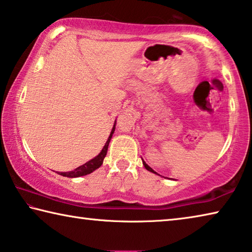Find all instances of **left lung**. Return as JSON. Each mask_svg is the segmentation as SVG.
<instances>
[{
    "label": "left lung",
    "mask_w": 252,
    "mask_h": 252,
    "mask_svg": "<svg viewBox=\"0 0 252 252\" xmlns=\"http://www.w3.org/2000/svg\"><path fill=\"white\" fill-rule=\"evenodd\" d=\"M142 163H143V165H144V168H146L147 170H148V171H150V172H153V173H156V174H158L156 171H155V170H153L152 168H150V167H149V165L146 163V162H144V160L142 159Z\"/></svg>",
    "instance_id": "obj_1"
}]
</instances>
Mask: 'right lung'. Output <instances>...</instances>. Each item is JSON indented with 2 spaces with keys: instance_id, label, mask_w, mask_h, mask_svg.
Masks as SVG:
<instances>
[{
  "instance_id": "right-lung-1",
  "label": "right lung",
  "mask_w": 252,
  "mask_h": 252,
  "mask_svg": "<svg viewBox=\"0 0 252 252\" xmlns=\"http://www.w3.org/2000/svg\"><path fill=\"white\" fill-rule=\"evenodd\" d=\"M116 123L117 121H114V125L112 130H111V133L109 135L108 140H106V142L104 144V147L102 148L101 152L97 155L95 158H93L90 161H88L87 163H84L82 165H80L76 169H74L73 171H70V172H60L59 174L60 176H63V177H67V178H78V177H82V176H87V174H90L92 173L94 170H96L97 168H100L102 163H103V160L106 156V152H108V147H109V143H110V140L112 138V134L114 133V130H116Z\"/></svg>"
}]
</instances>
